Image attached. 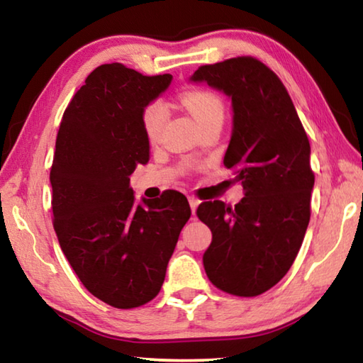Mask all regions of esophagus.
<instances>
[{
	"mask_svg": "<svg viewBox=\"0 0 363 363\" xmlns=\"http://www.w3.org/2000/svg\"><path fill=\"white\" fill-rule=\"evenodd\" d=\"M199 203H200V200L196 199V196H189V205H190V210H192L194 214L196 211V206H199Z\"/></svg>",
	"mask_w": 363,
	"mask_h": 363,
	"instance_id": "esophagus-1",
	"label": "esophagus"
}]
</instances>
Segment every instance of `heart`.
Instances as JSON below:
<instances>
[{
    "label": "heart",
    "instance_id": "b5f03b06",
    "mask_svg": "<svg viewBox=\"0 0 363 363\" xmlns=\"http://www.w3.org/2000/svg\"><path fill=\"white\" fill-rule=\"evenodd\" d=\"M181 102L192 113L199 126H203L214 120H223L224 116V104L213 91L187 89L181 94ZM168 116V107L162 99H153L149 104H145L143 113H140V123H143L145 138L150 143H158L160 138H162Z\"/></svg>",
    "mask_w": 363,
    "mask_h": 363
}]
</instances>
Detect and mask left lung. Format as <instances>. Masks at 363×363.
<instances>
[{"label":"left lung","mask_w":363,"mask_h":363,"mask_svg":"<svg viewBox=\"0 0 363 363\" xmlns=\"http://www.w3.org/2000/svg\"><path fill=\"white\" fill-rule=\"evenodd\" d=\"M190 79L232 99L224 167L245 194L235 208L220 200L196 208L213 233L205 272L219 290L257 296L285 277L304 240L315 179L309 139L284 83L256 57L201 65Z\"/></svg>","instance_id":"1"}]
</instances>
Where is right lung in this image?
Listing matches in <instances>:
<instances>
[{
  "label": "right lung",
  "instance_id": "obj_1",
  "mask_svg": "<svg viewBox=\"0 0 363 363\" xmlns=\"http://www.w3.org/2000/svg\"><path fill=\"white\" fill-rule=\"evenodd\" d=\"M171 79L104 64L72 97L59 126L49 174L54 230L86 290L116 309L160 293L192 214L177 190L138 205L130 187L134 169L149 162L140 113Z\"/></svg>",
  "mask_w": 363,
  "mask_h": 363
}]
</instances>
